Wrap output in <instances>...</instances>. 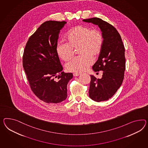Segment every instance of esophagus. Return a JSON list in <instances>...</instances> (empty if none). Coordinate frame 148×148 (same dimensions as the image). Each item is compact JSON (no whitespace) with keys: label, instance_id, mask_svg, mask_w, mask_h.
I'll return each instance as SVG.
<instances>
[{"label":"esophagus","instance_id":"obj_1","mask_svg":"<svg viewBox=\"0 0 148 148\" xmlns=\"http://www.w3.org/2000/svg\"><path fill=\"white\" fill-rule=\"evenodd\" d=\"M79 73H78V72H76V73H73V76L76 77V76H78L79 75Z\"/></svg>","mask_w":148,"mask_h":148}]
</instances>
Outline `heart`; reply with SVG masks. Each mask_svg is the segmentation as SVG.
Listing matches in <instances>:
<instances>
[{
  "label": "heart",
  "mask_w": 148,
  "mask_h": 148,
  "mask_svg": "<svg viewBox=\"0 0 148 148\" xmlns=\"http://www.w3.org/2000/svg\"><path fill=\"white\" fill-rule=\"evenodd\" d=\"M66 42H58L56 53L62 60L68 61L73 56L77 49L81 55L68 63L65 69L69 72H83L92 63L93 58L97 57L102 49L103 38L100 30L88 27L78 26L69 30L65 36Z\"/></svg>",
  "instance_id": "obj_1"
}]
</instances>
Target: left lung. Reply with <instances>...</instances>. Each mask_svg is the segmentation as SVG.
Masks as SVG:
<instances>
[{
    "instance_id": "8db88e82",
    "label": "left lung",
    "mask_w": 148,
    "mask_h": 148,
    "mask_svg": "<svg viewBox=\"0 0 148 148\" xmlns=\"http://www.w3.org/2000/svg\"><path fill=\"white\" fill-rule=\"evenodd\" d=\"M83 21L98 25L102 32V49L92 69L95 72L102 71L103 75L101 79L91 75L89 97L97 102L106 101L114 95L122 83L125 70V49L120 35L109 23L98 18Z\"/></svg>"
}]
</instances>
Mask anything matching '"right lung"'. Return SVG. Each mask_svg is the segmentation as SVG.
<instances>
[{"instance_id": "right-lung-1", "label": "right lung", "mask_w": 148, "mask_h": 148, "mask_svg": "<svg viewBox=\"0 0 148 148\" xmlns=\"http://www.w3.org/2000/svg\"><path fill=\"white\" fill-rule=\"evenodd\" d=\"M65 21L43 23L27 42L23 65L31 90L46 103H57L67 98V85L72 73H64L56 53V45ZM58 77L56 81L55 77Z\"/></svg>"}]
</instances>
